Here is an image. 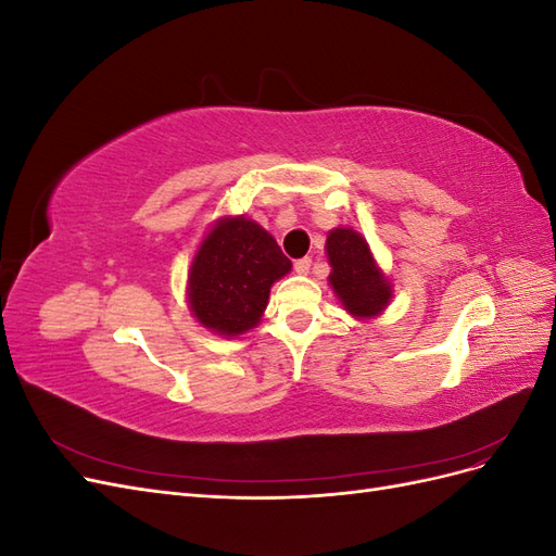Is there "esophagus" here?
<instances>
[{"mask_svg": "<svg viewBox=\"0 0 556 556\" xmlns=\"http://www.w3.org/2000/svg\"><path fill=\"white\" fill-rule=\"evenodd\" d=\"M311 264H313L311 257H301V260L294 262V271H296L299 276H306V274L311 271Z\"/></svg>", "mask_w": 556, "mask_h": 556, "instance_id": "esophagus-1", "label": "esophagus"}]
</instances>
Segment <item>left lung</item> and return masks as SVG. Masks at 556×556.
<instances>
[{
  "mask_svg": "<svg viewBox=\"0 0 556 556\" xmlns=\"http://www.w3.org/2000/svg\"><path fill=\"white\" fill-rule=\"evenodd\" d=\"M325 252L331 266L329 285L343 311L359 323L380 317L394 299V285L368 241L352 227H333L327 233Z\"/></svg>",
  "mask_w": 556,
  "mask_h": 556,
  "instance_id": "left-lung-1",
  "label": "left lung"
}]
</instances>
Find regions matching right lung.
Returning a JSON list of instances; mask_svg holds the SVG:
<instances>
[{
    "label": "right lung",
    "instance_id": "obj_1",
    "mask_svg": "<svg viewBox=\"0 0 556 556\" xmlns=\"http://www.w3.org/2000/svg\"><path fill=\"white\" fill-rule=\"evenodd\" d=\"M290 271L292 262L260 223L217 217L188 268L190 313L204 329L237 339L262 323L274 282Z\"/></svg>",
    "mask_w": 556,
    "mask_h": 556
}]
</instances>
